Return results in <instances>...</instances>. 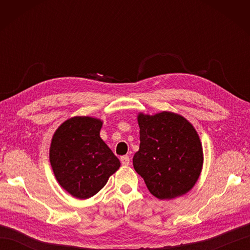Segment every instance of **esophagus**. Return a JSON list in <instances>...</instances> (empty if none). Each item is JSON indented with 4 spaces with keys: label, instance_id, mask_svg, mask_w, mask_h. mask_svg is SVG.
I'll list each match as a JSON object with an SVG mask.
<instances>
[{
    "label": "esophagus",
    "instance_id": "obj_1",
    "mask_svg": "<svg viewBox=\"0 0 250 250\" xmlns=\"http://www.w3.org/2000/svg\"><path fill=\"white\" fill-rule=\"evenodd\" d=\"M120 161H121L122 166H129V164H130V158H129V156H122L120 158Z\"/></svg>",
    "mask_w": 250,
    "mask_h": 250
}]
</instances>
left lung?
<instances>
[{"label":"left lung","mask_w":250,"mask_h":250,"mask_svg":"<svg viewBox=\"0 0 250 250\" xmlns=\"http://www.w3.org/2000/svg\"><path fill=\"white\" fill-rule=\"evenodd\" d=\"M140 149L133 167L148 190L160 200L183 195L198 180L203 151L196 131L177 114H140Z\"/></svg>","instance_id":"8db88e82"}]
</instances>
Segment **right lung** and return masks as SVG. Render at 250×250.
I'll return each mask as SVG.
<instances>
[{
  "mask_svg": "<svg viewBox=\"0 0 250 250\" xmlns=\"http://www.w3.org/2000/svg\"><path fill=\"white\" fill-rule=\"evenodd\" d=\"M102 121L74 117L58 128L50 146V163L61 187L78 199L97 194L120 161L100 137Z\"/></svg>",
  "mask_w": 250,
  "mask_h": 250,
  "instance_id": "1",
  "label": "right lung"
}]
</instances>
